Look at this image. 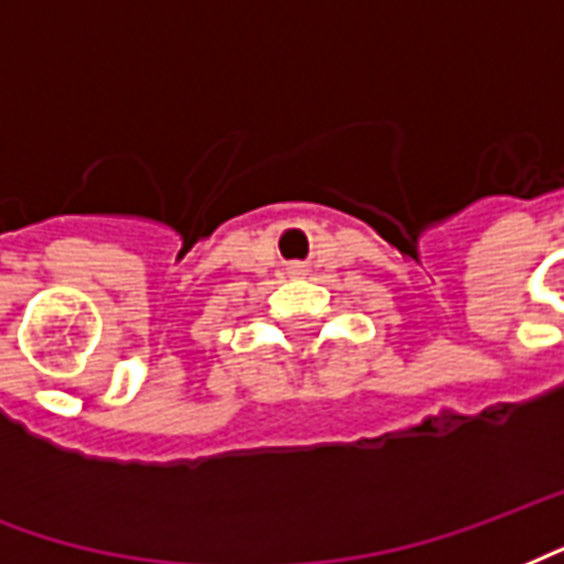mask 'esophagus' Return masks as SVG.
Instances as JSON below:
<instances>
[{
  "label": "esophagus",
  "mask_w": 564,
  "mask_h": 564,
  "mask_svg": "<svg viewBox=\"0 0 564 564\" xmlns=\"http://www.w3.org/2000/svg\"><path fill=\"white\" fill-rule=\"evenodd\" d=\"M304 265H290V278H302Z\"/></svg>",
  "instance_id": "1"
}]
</instances>
